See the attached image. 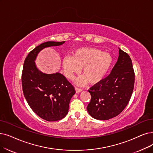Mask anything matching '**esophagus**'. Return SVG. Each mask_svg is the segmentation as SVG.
<instances>
[{
	"label": "esophagus",
	"instance_id": "obj_1",
	"mask_svg": "<svg viewBox=\"0 0 153 153\" xmlns=\"http://www.w3.org/2000/svg\"><path fill=\"white\" fill-rule=\"evenodd\" d=\"M75 90H76V93H79V92H80V91H82V89L78 88V87H75Z\"/></svg>",
	"mask_w": 153,
	"mask_h": 153
}]
</instances>
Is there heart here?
I'll return each instance as SVG.
<instances>
[{"label": "heart", "mask_w": 153, "mask_h": 153, "mask_svg": "<svg viewBox=\"0 0 153 153\" xmlns=\"http://www.w3.org/2000/svg\"><path fill=\"white\" fill-rule=\"evenodd\" d=\"M114 59L108 53L96 48L85 47L77 49L72 56H66L63 59L62 65L65 75L73 79L82 68L84 77L76 80V83L82 84L86 80L90 84H96L105 77L113 65Z\"/></svg>", "instance_id": "heart-1"}]
</instances>
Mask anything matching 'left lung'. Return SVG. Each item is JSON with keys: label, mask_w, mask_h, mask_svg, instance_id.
<instances>
[{"label": "left lung", "mask_w": 153, "mask_h": 153, "mask_svg": "<svg viewBox=\"0 0 153 153\" xmlns=\"http://www.w3.org/2000/svg\"><path fill=\"white\" fill-rule=\"evenodd\" d=\"M135 73L129 54L119 49V56L111 73L90 88L91 100L87 106L94 119L105 120L124 111L133 92Z\"/></svg>", "instance_id": "obj_1"}]
</instances>
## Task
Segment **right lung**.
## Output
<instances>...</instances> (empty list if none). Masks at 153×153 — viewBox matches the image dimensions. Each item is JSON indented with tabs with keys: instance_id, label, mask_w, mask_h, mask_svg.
<instances>
[{
	"instance_id": "add662e5",
	"label": "right lung",
	"mask_w": 153,
	"mask_h": 153,
	"mask_svg": "<svg viewBox=\"0 0 153 153\" xmlns=\"http://www.w3.org/2000/svg\"><path fill=\"white\" fill-rule=\"evenodd\" d=\"M64 42L48 41L41 44L29 52L23 65L21 80L24 95L33 111L47 121H56L65 117L75 90L62 74L40 72L36 68L34 60L43 48Z\"/></svg>"
}]
</instances>
